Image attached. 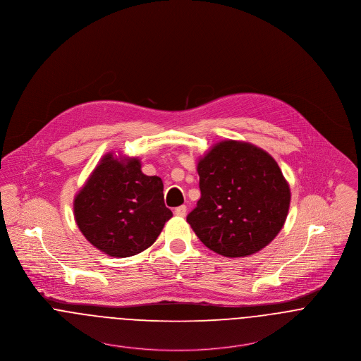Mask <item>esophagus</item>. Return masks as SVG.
Here are the masks:
<instances>
[{
	"instance_id": "esophagus-1",
	"label": "esophagus",
	"mask_w": 361,
	"mask_h": 361,
	"mask_svg": "<svg viewBox=\"0 0 361 361\" xmlns=\"http://www.w3.org/2000/svg\"><path fill=\"white\" fill-rule=\"evenodd\" d=\"M174 214H176L177 216H185V214H187V206H180V207H177V209L174 210Z\"/></svg>"
}]
</instances>
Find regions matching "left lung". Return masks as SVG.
<instances>
[{"mask_svg": "<svg viewBox=\"0 0 361 361\" xmlns=\"http://www.w3.org/2000/svg\"><path fill=\"white\" fill-rule=\"evenodd\" d=\"M200 199L187 222L226 257L256 254L282 229L290 188L276 159L251 143L224 140L197 162Z\"/></svg>", "mask_w": 361, "mask_h": 361, "instance_id": "left-lung-1", "label": "left lung"}]
</instances>
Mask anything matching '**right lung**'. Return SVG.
Returning a JSON list of instances; mask_svg holds the SVG:
<instances>
[{
  "label": "right lung",
  "mask_w": 361,
  "mask_h": 361,
  "mask_svg": "<svg viewBox=\"0 0 361 361\" xmlns=\"http://www.w3.org/2000/svg\"><path fill=\"white\" fill-rule=\"evenodd\" d=\"M140 168L137 158L109 152L75 196L80 232L109 256L128 257L147 250L173 216L164 202L162 180Z\"/></svg>",
  "instance_id": "1"
}]
</instances>
